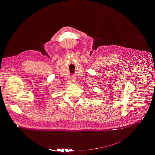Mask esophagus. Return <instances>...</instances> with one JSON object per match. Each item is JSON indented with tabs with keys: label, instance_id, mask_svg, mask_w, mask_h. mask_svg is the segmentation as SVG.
Wrapping results in <instances>:
<instances>
[{
	"label": "esophagus",
	"instance_id": "esophagus-1",
	"mask_svg": "<svg viewBox=\"0 0 155 155\" xmlns=\"http://www.w3.org/2000/svg\"><path fill=\"white\" fill-rule=\"evenodd\" d=\"M72 81H73V82H75V81H76V78H73V79H72Z\"/></svg>",
	"mask_w": 155,
	"mask_h": 155
}]
</instances>
